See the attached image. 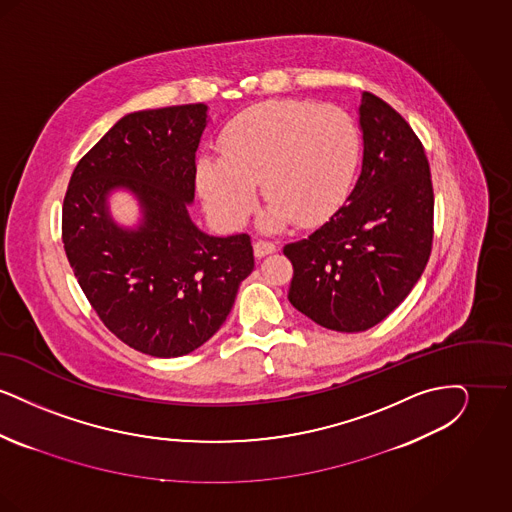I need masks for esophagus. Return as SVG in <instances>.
Masks as SVG:
<instances>
[{"label":"esophagus","mask_w":512,"mask_h":512,"mask_svg":"<svg viewBox=\"0 0 512 512\" xmlns=\"http://www.w3.org/2000/svg\"><path fill=\"white\" fill-rule=\"evenodd\" d=\"M274 251H276V245L272 244V242L259 240V242H255V244H253V253H255V257H257V259L265 257L268 253H274Z\"/></svg>","instance_id":"esophagus-1"}]
</instances>
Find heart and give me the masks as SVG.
Instances as JSON below:
<instances>
[{
	"label": "heart",
	"mask_w": 512,
	"mask_h": 512,
	"mask_svg": "<svg viewBox=\"0 0 512 512\" xmlns=\"http://www.w3.org/2000/svg\"><path fill=\"white\" fill-rule=\"evenodd\" d=\"M359 146L357 124L338 105L297 99L259 103L224 128L220 161L199 159L197 188L211 217L230 230L249 219L257 182L268 201L263 230H280L290 220L313 226L345 199Z\"/></svg>",
	"instance_id": "b5f03b06"
}]
</instances>
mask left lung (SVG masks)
Returning <instances> with one entry per match:
<instances>
[{"mask_svg": "<svg viewBox=\"0 0 512 512\" xmlns=\"http://www.w3.org/2000/svg\"><path fill=\"white\" fill-rule=\"evenodd\" d=\"M361 174L340 209L309 238L284 247L288 299L320 326L365 332L422 276L434 238V188L422 142L384 99L365 92Z\"/></svg>", "mask_w": 512, "mask_h": 512, "instance_id": "1", "label": "left lung"}]
</instances>
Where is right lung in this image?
<instances>
[{"label": "right lung", "mask_w": 512, "mask_h": 512, "mask_svg": "<svg viewBox=\"0 0 512 512\" xmlns=\"http://www.w3.org/2000/svg\"><path fill=\"white\" fill-rule=\"evenodd\" d=\"M207 105L122 117L76 165L63 201V244L101 322L151 357L192 353L228 317L255 267L251 238H215L195 226V151ZM137 195L143 220L119 227L106 197Z\"/></svg>", "instance_id": "1"}]
</instances>
